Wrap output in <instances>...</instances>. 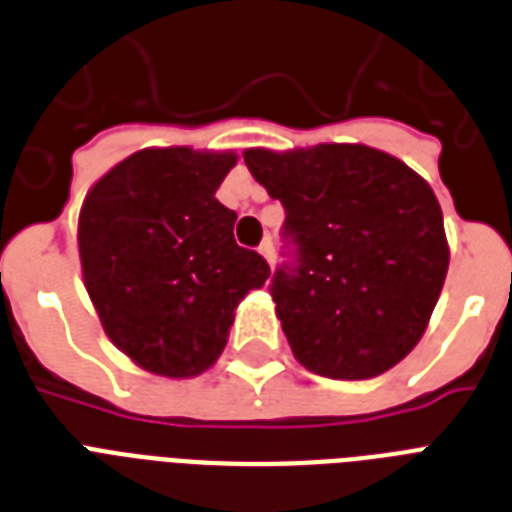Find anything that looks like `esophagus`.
I'll use <instances>...</instances> for the list:
<instances>
[{
	"label": "esophagus",
	"instance_id": "34e87169",
	"mask_svg": "<svg viewBox=\"0 0 512 512\" xmlns=\"http://www.w3.org/2000/svg\"><path fill=\"white\" fill-rule=\"evenodd\" d=\"M260 255L265 257V263L273 265V257H276V249H273V241L265 239L263 244H260Z\"/></svg>",
	"mask_w": 512,
	"mask_h": 512
}]
</instances>
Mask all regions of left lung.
<instances>
[{"label":"left lung","instance_id":"obj_1","mask_svg":"<svg viewBox=\"0 0 512 512\" xmlns=\"http://www.w3.org/2000/svg\"><path fill=\"white\" fill-rule=\"evenodd\" d=\"M244 162L284 204L297 244V265L271 287L297 361L332 380H369L409 356L449 271L428 180L361 143L247 148Z\"/></svg>","mask_w":512,"mask_h":512}]
</instances>
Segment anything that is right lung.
I'll return each instance as SVG.
<instances>
[{
  "label": "right lung",
  "instance_id": "add662e5",
  "mask_svg": "<svg viewBox=\"0 0 512 512\" xmlns=\"http://www.w3.org/2000/svg\"><path fill=\"white\" fill-rule=\"evenodd\" d=\"M233 151L143 148L100 177L79 212V260L108 340L159 377L215 364L236 308L271 268L233 239L215 199Z\"/></svg>",
  "mask_w": 512,
  "mask_h": 512
}]
</instances>
